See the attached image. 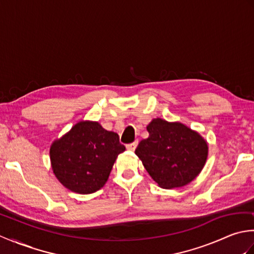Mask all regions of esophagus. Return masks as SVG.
I'll return each mask as SVG.
<instances>
[{
  "label": "esophagus",
  "instance_id": "esophagus-1",
  "mask_svg": "<svg viewBox=\"0 0 254 254\" xmlns=\"http://www.w3.org/2000/svg\"><path fill=\"white\" fill-rule=\"evenodd\" d=\"M137 144H138L137 141L133 142V143H131V144H127V148L128 150H135V148H136V146H137Z\"/></svg>",
  "mask_w": 254,
  "mask_h": 254
}]
</instances>
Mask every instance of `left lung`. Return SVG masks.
Masks as SVG:
<instances>
[{
  "mask_svg": "<svg viewBox=\"0 0 254 254\" xmlns=\"http://www.w3.org/2000/svg\"><path fill=\"white\" fill-rule=\"evenodd\" d=\"M149 136L135 149L145 169L160 188H180L195 179L206 163L207 142L180 122L157 118L147 126Z\"/></svg>",
  "mask_w": 254,
  "mask_h": 254,
  "instance_id": "obj_1",
  "label": "left lung"
}]
</instances>
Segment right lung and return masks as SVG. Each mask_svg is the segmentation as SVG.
<instances>
[{
  "mask_svg": "<svg viewBox=\"0 0 254 254\" xmlns=\"http://www.w3.org/2000/svg\"><path fill=\"white\" fill-rule=\"evenodd\" d=\"M126 146L119 135L98 122L80 121L52 143L53 174L68 190L90 194L105 186L119 154Z\"/></svg>",
  "mask_w": 254,
  "mask_h": 254,
  "instance_id": "right-lung-1",
  "label": "right lung"
}]
</instances>
